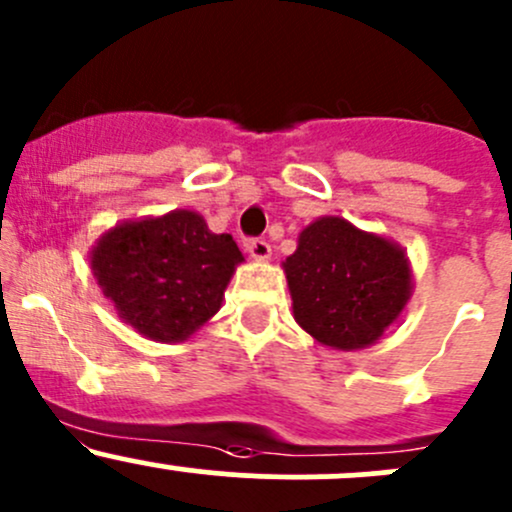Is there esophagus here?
<instances>
[{"label":"esophagus","mask_w":512,"mask_h":512,"mask_svg":"<svg viewBox=\"0 0 512 512\" xmlns=\"http://www.w3.org/2000/svg\"><path fill=\"white\" fill-rule=\"evenodd\" d=\"M247 252H250V257H255V260H267V257L272 255V247L270 242L262 240V238H255V240H247Z\"/></svg>","instance_id":"esophagus-1"}]
</instances>
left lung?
<instances>
[{
    "instance_id": "1",
    "label": "left lung",
    "mask_w": 512,
    "mask_h": 512,
    "mask_svg": "<svg viewBox=\"0 0 512 512\" xmlns=\"http://www.w3.org/2000/svg\"><path fill=\"white\" fill-rule=\"evenodd\" d=\"M284 272L297 324L341 351L378 341L412 289L405 252L343 218H319L301 230Z\"/></svg>"
}]
</instances>
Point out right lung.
Segmentation results:
<instances>
[{
    "label": "right lung",
    "instance_id": "right-lung-1",
    "mask_svg": "<svg viewBox=\"0 0 512 512\" xmlns=\"http://www.w3.org/2000/svg\"><path fill=\"white\" fill-rule=\"evenodd\" d=\"M238 262L235 240L211 233L193 211L117 225L90 257L120 319L161 343L186 341L211 319Z\"/></svg>",
    "mask_w": 512,
    "mask_h": 512
}]
</instances>
